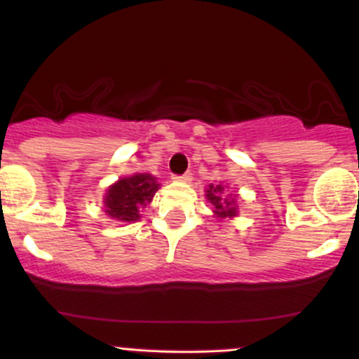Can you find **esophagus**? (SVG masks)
<instances>
[{
    "label": "esophagus",
    "mask_w": 359,
    "mask_h": 359,
    "mask_svg": "<svg viewBox=\"0 0 359 359\" xmlns=\"http://www.w3.org/2000/svg\"><path fill=\"white\" fill-rule=\"evenodd\" d=\"M173 179L179 180V182H189V180L192 179V173L186 172V173H182V175H173Z\"/></svg>",
    "instance_id": "1"
}]
</instances>
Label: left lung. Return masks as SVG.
Listing matches in <instances>:
<instances>
[{
    "label": "left lung",
    "instance_id": "1",
    "mask_svg": "<svg viewBox=\"0 0 359 359\" xmlns=\"http://www.w3.org/2000/svg\"><path fill=\"white\" fill-rule=\"evenodd\" d=\"M232 194L225 192V187L222 184H210L208 189H206V198L213 205L215 208V217L218 218H232L237 217V206L236 199L230 198Z\"/></svg>",
    "mask_w": 359,
    "mask_h": 359
}]
</instances>
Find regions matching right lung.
Instances as JSON below:
<instances>
[{
    "mask_svg": "<svg viewBox=\"0 0 359 359\" xmlns=\"http://www.w3.org/2000/svg\"><path fill=\"white\" fill-rule=\"evenodd\" d=\"M160 184L149 173L123 177L108 187L104 196V213L116 222H137L139 211L149 205Z\"/></svg>",
    "mask_w": 359,
    "mask_h": 359,
    "instance_id": "1",
    "label": "right lung"
}]
</instances>
